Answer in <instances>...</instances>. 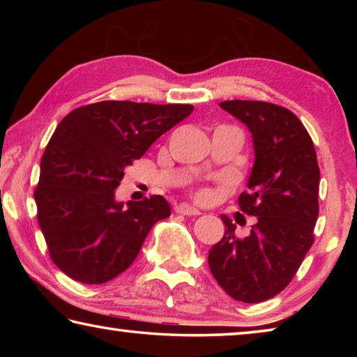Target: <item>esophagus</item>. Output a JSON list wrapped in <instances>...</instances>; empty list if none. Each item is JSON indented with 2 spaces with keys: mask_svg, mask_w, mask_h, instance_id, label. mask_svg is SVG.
I'll return each mask as SVG.
<instances>
[{
  "mask_svg": "<svg viewBox=\"0 0 357 357\" xmlns=\"http://www.w3.org/2000/svg\"><path fill=\"white\" fill-rule=\"evenodd\" d=\"M176 213L179 214H184V215H200V209H197L195 206H192L189 203H183V204H178L176 206Z\"/></svg>",
  "mask_w": 357,
  "mask_h": 357,
  "instance_id": "obj_1",
  "label": "esophagus"
}]
</instances>
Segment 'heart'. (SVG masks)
<instances>
[{
	"label": "heart",
	"mask_w": 357,
	"mask_h": 357,
	"mask_svg": "<svg viewBox=\"0 0 357 357\" xmlns=\"http://www.w3.org/2000/svg\"><path fill=\"white\" fill-rule=\"evenodd\" d=\"M209 195H211V192H209V190H206V189H203V190L198 192V195H197V197H198V200L204 202V200H208Z\"/></svg>",
	"instance_id": "obj_1"
}]
</instances>
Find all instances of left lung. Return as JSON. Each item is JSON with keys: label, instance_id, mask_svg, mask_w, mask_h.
Segmentation results:
<instances>
[{"label": "left lung", "instance_id": "1", "mask_svg": "<svg viewBox=\"0 0 357 357\" xmlns=\"http://www.w3.org/2000/svg\"><path fill=\"white\" fill-rule=\"evenodd\" d=\"M247 126L255 160L239 195L243 213L257 217L239 239L227 215L225 234L211 247L208 263L217 283L233 299L257 304L274 298L298 273L313 244L318 219L319 168L309 132L288 108L259 100L219 104Z\"/></svg>", "mask_w": 357, "mask_h": 357}]
</instances>
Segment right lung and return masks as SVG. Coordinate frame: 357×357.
<instances>
[{
  "label": "right lung",
  "mask_w": 357,
  "mask_h": 357,
  "mask_svg": "<svg viewBox=\"0 0 357 357\" xmlns=\"http://www.w3.org/2000/svg\"><path fill=\"white\" fill-rule=\"evenodd\" d=\"M185 104L104 100L75 108L48 142L34 200L50 257L66 275L99 285L124 273L155 222L170 217L162 195L114 197L124 170L192 113Z\"/></svg>",
  "instance_id": "add662e5"
}]
</instances>
